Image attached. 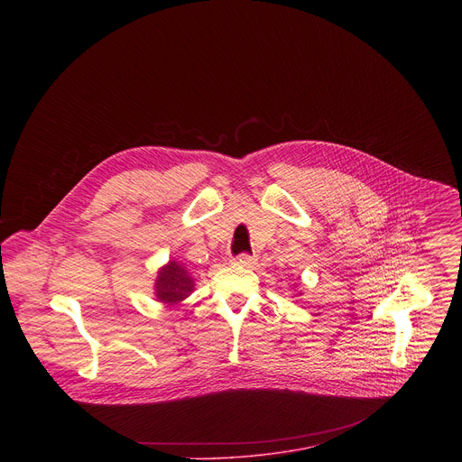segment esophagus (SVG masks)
Instances as JSON below:
<instances>
[{
	"mask_svg": "<svg viewBox=\"0 0 462 462\" xmlns=\"http://www.w3.org/2000/svg\"><path fill=\"white\" fill-rule=\"evenodd\" d=\"M232 263L234 265H241V267H250L255 263V257L250 255V254H239L236 257H232Z\"/></svg>",
	"mask_w": 462,
	"mask_h": 462,
	"instance_id": "1",
	"label": "esophagus"
}]
</instances>
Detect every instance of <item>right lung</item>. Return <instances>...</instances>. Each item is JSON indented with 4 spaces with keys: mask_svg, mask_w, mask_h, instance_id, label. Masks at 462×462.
Segmentation results:
<instances>
[{
    "mask_svg": "<svg viewBox=\"0 0 462 462\" xmlns=\"http://www.w3.org/2000/svg\"><path fill=\"white\" fill-rule=\"evenodd\" d=\"M157 298L164 303H179L180 300L188 298L193 291V280L189 278L188 271L177 261H170L164 269H161L155 283Z\"/></svg>",
    "mask_w": 462,
    "mask_h": 462,
    "instance_id": "add662e5",
    "label": "right lung"
}]
</instances>
